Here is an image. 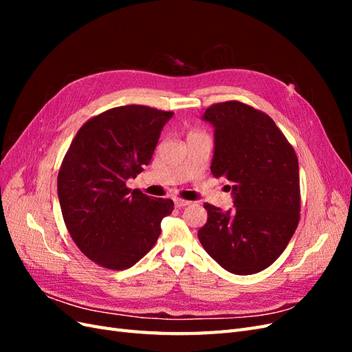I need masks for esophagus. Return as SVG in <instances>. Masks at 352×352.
Returning <instances> with one entry per match:
<instances>
[{
  "label": "esophagus",
  "mask_w": 352,
  "mask_h": 352,
  "mask_svg": "<svg viewBox=\"0 0 352 352\" xmlns=\"http://www.w3.org/2000/svg\"><path fill=\"white\" fill-rule=\"evenodd\" d=\"M189 204H190L189 201H185V199H179V198H176V199H175V207H177V208L186 207V206H189Z\"/></svg>",
  "instance_id": "1"
}]
</instances>
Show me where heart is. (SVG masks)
<instances>
[{"instance_id":"b5f03b06","label":"heart","mask_w":352,"mask_h":352,"mask_svg":"<svg viewBox=\"0 0 352 352\" xmlns=\"http://www.w3.org/2000/svg\"><path fill=\"white\" fill-rule=\"evenodd\" d=\"M192 135H194V133H192Z\"/></svg>"}]
</instances>
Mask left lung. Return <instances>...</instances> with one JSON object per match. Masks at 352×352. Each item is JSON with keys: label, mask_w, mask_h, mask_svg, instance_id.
<instances>
[{"label": "left lung", "mask_w": 352, "mask_h": 352, "mask_svg": "<svg viewBox=\"0 0 352 352\" xmlns=\"http://www.w3.org/2000/svg\"><path fill=\"white\" fill-rule=\"evenodd\" d=\"M201 119L214 127L210 168L230 184L233 208L204 204L198 239L225 270L258 273L283 252L300 220L296 154L270 117L247 104H214Z\"/></svg>", "instance_id": "obj_1"}]
</instances>
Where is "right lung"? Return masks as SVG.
Masks as SVG:
<instances>
[{
  "label": "right lung",
  "mask_w": 352,
  "mask_h": 352,
  "mask_svg": "<svg viewBox=\"0 0 352 352\" xmlns=\"http://www.w3.org/2000/svg\"><path fill=\"white\" fill-rule=\"evenodd\" d=\"M172 111L123 105L85 123L58 172L66 228L79 250L102 267L129 269L157 242L173 201L126 188L150 164Z\"/></svg>",
  "instance_id": "1"
}]
</instances>
